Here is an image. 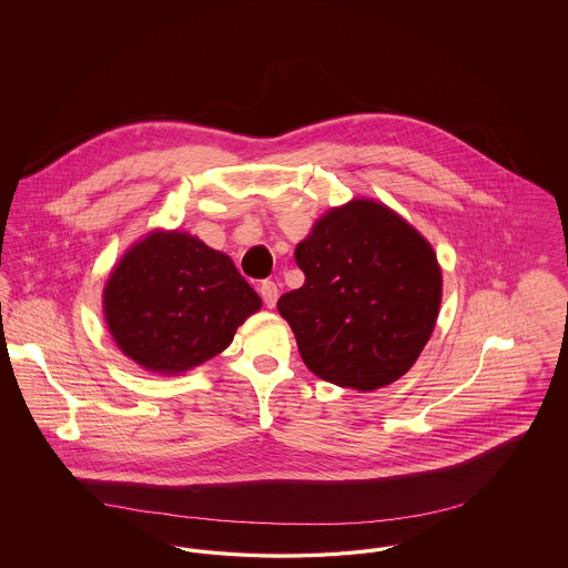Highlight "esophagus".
I'll return each instance as SVG.
<instances>
[{
	"label": "esophagus",
	"mask_w": 568,
	"mask_h": 568,
	"mask_svg": "<svg viewBox=\"0 0 568 568\" xmlns=\"http://www.w3.org/2000/svg\"><path fill=\"white\" fill-rule=\"evenodd\" d=\"M260 296H262L264 304H266L268 308H274V304H276V300H278V290H276V285H274L272 281H262V285H260Z\"/></svg>",
	"instance_id": "34e87169"
}]
</instances>
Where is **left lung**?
Segmentation results:
<instances>
[{
  "mask_svg": "<svg viewBox=\"0 0 568 568\" xmlns=\"http://www.w3.org/2000/svg\"><path fill=\"white\" fill-rule=\"evenodd\" d=\"M304 285L278 297L304 364L371 392L403 377L433 334L440 268L405 219L371 200L322 216L296 246Z\"/></svg>",
  "mask_w": 568,
  "mask_h": 568,
  "instance_id": "8db88e82",
  "label": "left lung"
}]
</instances>
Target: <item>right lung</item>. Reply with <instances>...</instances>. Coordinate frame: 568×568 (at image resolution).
<instances>
[{
  "label": "right lung",
  "instance_id": "add662e5",
  "mask_svg": "<svg viewBox=\"0 0 568 568\" xmlns=\"http://www.w3.org/2000/svg\"><path fill=\"white\" fill-rule=\"evenodd\" d=\"M262 306L232 260L183 232L151 234L110 274L104 313L119 349L174 375L223 352Z\"/></svg>",
  "mask_w": 568,
  "mask_h": 568
}]
</instances>
